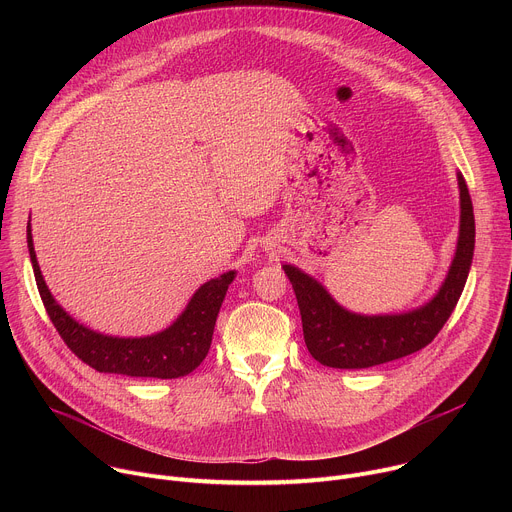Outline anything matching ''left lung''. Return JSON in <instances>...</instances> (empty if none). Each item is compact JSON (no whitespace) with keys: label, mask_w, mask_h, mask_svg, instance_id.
I'll return each mask as SVG.
<instances>
[{"label":"left lung","mask_w":512,"mask_h":512,"mask_svg":"<svg viewBox=\"0 0 512 512\" xmlns=\"http://www.w3.org/2000/svg\"><path fill=\"white\" fill-rule=\"evenodd\" d=\"M460 184V239L450 273L437 296L419 310L397 316H358L340 308L328 291L294 265H283L296 291L310 354L332 369H369L425 348L452 316L474 255V210L466 180Z\"/></svg>","instance_id":"1"}]
</instances>
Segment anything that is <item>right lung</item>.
<instances>
[{"instance_id":"right-lung-1","label":"right lung","mask_w":512,"mask_h":512,"mask_svg":"<svg viewBox=\"0 0 512 512\" xmlns=\"http://www.w3.org/2000/svg\"><path fill=\"white\" fill-rule=\"evenodd\" d=\"M28 249L42 304L64 344L99 373L127 377L178 379L192 373L208 354L218 310L235 279V271L210 279L192 296L184 314L164 332L145 338H113L97 334L72 320L46 287L28 223Z\"/></svg>"}]
</instances>
